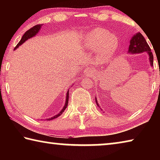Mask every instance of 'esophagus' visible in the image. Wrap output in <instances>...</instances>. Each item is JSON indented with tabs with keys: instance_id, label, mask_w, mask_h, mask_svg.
Returning a JSON list of instances; mask_svg holds the SVG:
<instances>
[{
	"instance_id": "1",
	"label": "esophagus",
	"mask_w": 160,
	"mask_h": 160,
	"mask_svg": "<svg viewBox=\"0 0 160 160\" xmlns=\"http://www.w3.org/2000/svg\"><path fill=\"white\" fill-rule=\"evenodd\" d=\"M92 73V70L90 68H87L85 70V71H84V74L85 75H90Z\"/></svg>"
}]
</instances>
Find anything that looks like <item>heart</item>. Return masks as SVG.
Returning <instances> with one entry per match:
<instances>
[{"label": "heart", "mask_w": 160, "mask_h": 160, "mask_svg": "<svg viewBox=\"0 0 160 160\" xmlns=\"http://www.w3.org/2000/svg\"><path fill=\"white\" fill-rule=\"evenodd\" d=\"M118 38L115 35L102 28H96L86 34L84 38V44L89 49L99 48L100 55L107 57L118 47Z\"/></svg>", "instance_id": "1"}]
</instances>
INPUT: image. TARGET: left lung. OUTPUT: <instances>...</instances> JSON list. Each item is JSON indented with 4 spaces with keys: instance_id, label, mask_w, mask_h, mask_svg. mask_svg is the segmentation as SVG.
<instances>
[{
    "instance_id": "8db88e82",
    "label": "left lung",
    "mask_w": 160,
    "mask_h": 160,
    "mask_svg": "<svg viewBox=\"0 0 160 160\" xmlns=\"http://www.w3.org/2000/svg\"><path fill=\"white\" fill-rule=\"evenodd\" d=\"M146 52L149 55V61L151 66H153V54L152 53L151 49L149 45L146 42L144 37L140 32L135 34L133 37L131 38L130 41V45L128 48V53H140ZM96 103L97 106H99L98 102L97 101L95 97ZM101 109V108H100Z\"/></svg>"
}]
</instances>
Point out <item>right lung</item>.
I'll use <instances>...</instances> for the list:
<instances>
[{"instance_id": "obj_1", "label": "right lung", "mask_w": 160, "mask_h": 160, "mask_svg": "<svg viewBox=\"0 0 160 160\" xmlns=\"http://www.w3.org/2000/svg\"><path fill=\"white\" fill-rule=\"evenodd\" d=\"M42 28V25H37L34 26L33 28H32L31 29H29V30L27 31L25 34H24V35L22 36V39H20V41L19 42L18 44H17V46L15 47V49H16V48H18L19 47H20V45H22L23 44V43H25L27 40L30 39V38L34 37L35 35H36L38 32H39V29H41ZM68 99H69V91L68 90L67 92V94H66V102H65V106L63 107V109H62L60 112H59L58 114H56L55 116H53V117H51L49 118H47V121H50V120H53V119L54 118H56L57 117H58V116H60L62 113H63V112H64V110L66 109L67 107H68Z\"/></svg>"}]
</instances>
